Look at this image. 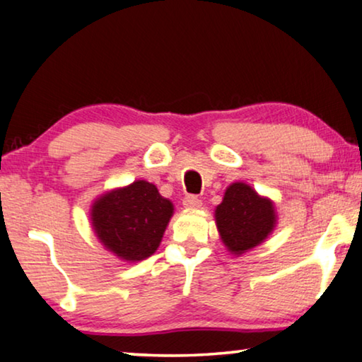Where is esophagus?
Returning <instances> with one entry per match:
<instances>
[{
	"mask_svg": "<svg viewBox=\"0 0 362 362\" xmlns=\"http://www.w3.org/2000/svg\"><path fill=\"white\" fill-rule=\"evenodd\" d=\"M183 206L188 208V210H197V208L202 206V202L197 197H185L183 198Z\"/></svg>",
	"mask_w": 362,
	"mask_h": 362,
	"instance_id": "obj_1",
	"label": "esophagus"
}]
</instances>
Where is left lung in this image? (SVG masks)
<instances>
[{"instance_id": "left-lung-1", "label": "left lung", "mask_w": 362, "mask_h": 362, "mask_svg": "<svg viewBox=\"0 0 362 362\" xmlns=\"http://www.w3.org/2000/svg\"><path fill=\"white\" fill-rule=\"evenodd\" d=\"M215 223L228 252L243 256L274 233L277 210L271 198L259 195L249 183L234 182L215 208Z\"/></svg>"}]
</instances>
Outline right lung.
Segmentation results:
<instances>
[{
    "label": "right lung",
    "instance_id": "add662e5",
    "mask_svg": "<svg viewBox=\"0 0 362 362\" xmlns=\"http://www.w3.org/2000/svg\"><path fill=\"white\" fill-rule=\"evenodd\" d=\"M172 215L174 203L146 180L101 193L90 206L96 239L124 262H139L152 256L160 246Z\"/></svg>",
    "mask_w": 362,
    "mask_h": 362
}]
</instances>
